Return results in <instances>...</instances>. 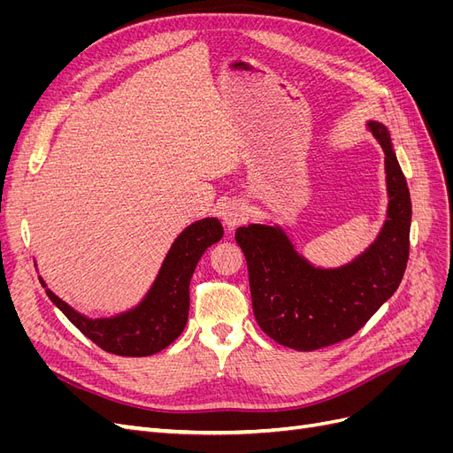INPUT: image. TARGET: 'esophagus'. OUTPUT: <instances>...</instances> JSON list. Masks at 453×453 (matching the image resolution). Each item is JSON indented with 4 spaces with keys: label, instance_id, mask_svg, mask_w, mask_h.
I'll list each match as a JSON object with an SVG mask.
<instances>
[{
    "label": "esophagus",
    "instance_id": "obj_1",
    "mask_svg": "<svg viewBox=\"0 0 453 453\" xmlns=\"http://www.w3.org/2000/svg\"><path fill=\"white\" fill-rule=\"evenodd\" d=\"M248 219V211L245 205L240 202H228L223 210V223L226 228H236Z\"/></svg>",
    "mask_w": 453,
    "mask_h": 453
}]
</instances>
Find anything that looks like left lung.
<instances>
[{"label": "left lung", "instance_id": "1", "mask_svg": "<svg viewBox=\"0 0 453 453\" xmlns=\"http://www.w3.org/2000/svg\"><path fill=\"white\" fill-rule=\"evenodd\" d=\"M386 155L389 208L380 236L353 263L315 268L300 257L280 226L236 230L250 270L253 313L278 344L313 351L353 336L399 289L410 253L412 202L393 153L388 128L368 122Z\"/></svg>", "mask_w": 453, "mask_h": 453}]
</instances>
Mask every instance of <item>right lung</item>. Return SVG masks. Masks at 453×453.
<instances>
[{
	"label": "right lung",
	"instance_id": "obj_1",
	"mask_svg": "<svg viewBox=\"0 0 453 453\" xmlns=\"http://www.w3.org/2000/svg\"><path fill=\"white\" fill-rule=\"evenodd\" d=\"M223 238L219 219L208 217L187 226L164 258L158 276L142 303L115 318L88 319L67 306L39 278L49 298L81 333L107 353L147 357L168 348L188 319V285L203 251Z\"/></svg>",
	"mask_w": 453,
	"mask_h": 453
}]
</instances>
